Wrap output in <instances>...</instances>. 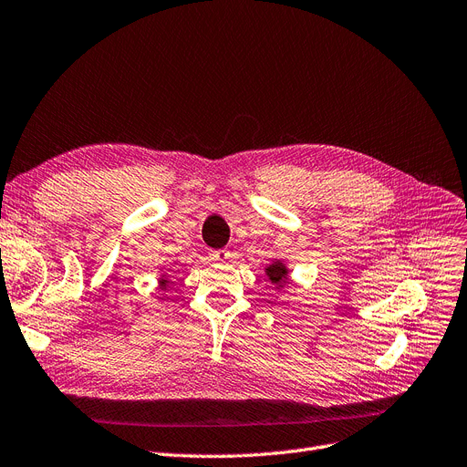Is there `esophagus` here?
Listing matches in <instances>:
<instances>
[{
  "label": "esophagus",
  "instance_id": "1",
  "mask_svg": "<svg viewBox=\"0 0 467 467\" xmlns=\"http://www.w3.org/2000/svg\"><path fill=\"white\" fill-rule=\"evenodd\" d=\"M228 258H230V251L228 249L211 251V260H214V262H226Z\"/></svg>",
  "mask_w": 467,
  "mask_h": 467
}]
</instances>
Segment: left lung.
Returning <instances> with one entry per match:
<instances>
[{
	"instance_id": "left-lung-1",
	"label": "left lung",
	"mask_w": 467,
	"mask_h": 467,
	"mask_svg": "<svg viewBox=\"0 0 467 467\" xmlns=\"http://www.w3.org/2000/svg\"><path fill=\"white\" fill-rule=\"evenodd\" d=\"M265 275H268V279L275 285V286H283L286 281H288V270L286 265L281 262V260H275L272 262L268 268H265Z\"/></svg>"
}]
</instances>
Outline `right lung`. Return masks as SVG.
<instances>
[{
  "label": "right lung",
  "instance_id": "right-lung-1",
  "mask_svg": "<svg viewBox=\"0 0 467 467\" xmlns=\"http://www.w3.org/2000/svg\"><path fill=\"white\" fill-rule=\"evenodd\" d=\"M160 283H161V288H165V286H167V279H165V277H161V279H160Z\"/></svg>",
  "mask_w": 467,
  "mask_h": 467
}]
</instances>
